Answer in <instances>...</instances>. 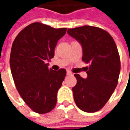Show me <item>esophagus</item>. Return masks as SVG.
<instances>
[{
  "instance_id": "1",
  "label": "esophagus",
  "mask_w": 130,
  "mask_h": 130,
  "mask_svg": "<svg viewBox=\"0 0 130 130\" xmlns=\"http://www.w3.org/2000/svg\"><path fill=\"white\" fill-rule=\"evenodd\" d=\"M67 75H72V72L68 70L67 72Z\"/></svg>"
}]
</instances>
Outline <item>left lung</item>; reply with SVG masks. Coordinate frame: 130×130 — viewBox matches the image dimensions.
<instances>
[{"instance_id":"obj_1","label":"left lung","mask_w":130,"mask_h":130,"mask_svg":"<svg viewBox=\"0 0 130 130\" xmlns=\"http://www.w3.org/2000/svg\"><path fill=\"white\" fill-rule=\"evenodd\" d=\"M67 33L81 44L83 61L90 64L86 79L74 74V101L83 111L95 112L105 106L117 85L121 64L116 43L106 31L92 26L68 29Z\"/></svg>"}]
</instances>
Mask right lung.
Instances as JSON below:
<instances>
[{
  "label": "right lung",
  "mask_w": 130,
  "mask_h": 130,
  "mask_svg": "<svg viewBox=\"0 0 130 130\" xmlns=\"http://www.w3.org/2000/svg\"><path fill=\"white\" fill-rule=\"evenodd\" d=\"M67 28L55 29L42 23L27 26L12 44L10 67L18 92L33 111L46 113L57 101V92L67 74L64 69H48L58 40Z\"/></svg>",
  "instance_id": "right-lung-1"
}]
</instances>
